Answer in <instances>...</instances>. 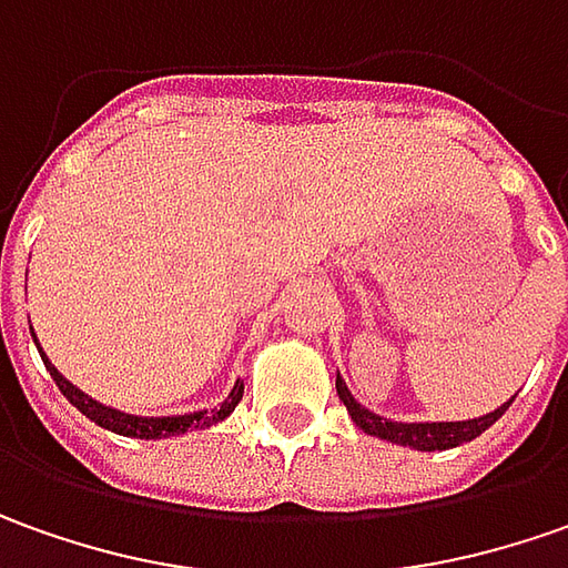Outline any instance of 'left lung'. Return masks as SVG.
I'll return each instance as SVG.
<instances>
[{
    "label": "left lung",
    "instance_id": "8db88e82",
    "mask_svg": "<svg viewBox=\"0 0 568 568\" xmlns=\"http://www.w3.org/2000/svg\"><path fill=\"white\" fill-rule=\"evenodd\" d=\"M336 393H339V399L348 408V415L352 420L362 427L364 434H371V437H381V440L389 443H399V446H412V449H420V453H437V449H453V446H462V443L475 440L480 437L490 424L497 418H503V412L513 405V399L503 402L497 412H490V415H480V418H468V420H389L383 418V415H374V412H367L362 402L355 399L352 393H348V386L343 383V377H336Z\"/></svg>",
    "mask_w": 568,
    "mask_h": 568
}]
</instances>
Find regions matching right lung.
<instances>
[{
  "mask_svg": "<svg viewBox=\"0 0 568 568\" xmlns=\"http://www.w3.org/2000/svg\"><path fill=\"white\" fill-rule=\"evenodd\" d=\"M30 336H33V326H30ZM33 343H37V336H33ZM40 348V343H37ZM40 358L47 364V371L52 374V381L55 386L62 389V396L81 412V415H88L93 424H100V427H106L112 434H122V437H134V440H163V437H175V434H185V430H197V427H213V424H220L225 420L232 412H235V405L242 402V393H245V383H235L232 386V393L225 396L216 408H210V412H187V415H169V418H141V415H128V412H119V408H109L103 402L90 399L88 393H81L74 383H69L59 371H55V364L47 358V352L40 348Z\"/></svg>",
  "mask_w": 568,
  "mask_h": 568,
  "instance_id": "right-lung-1",
  "label": "right lung"
}]
</instances>
